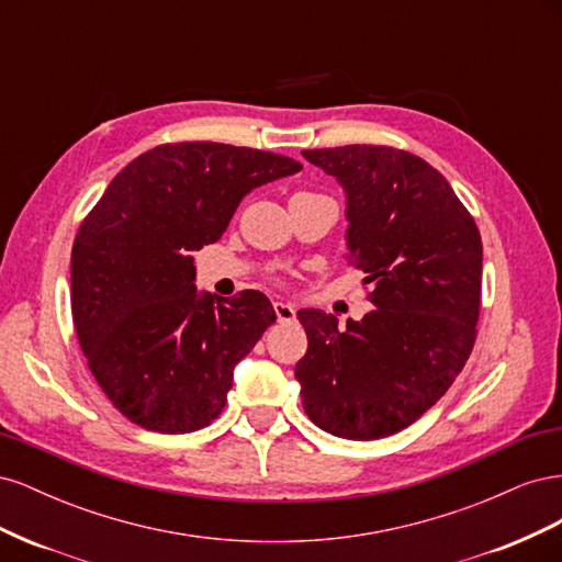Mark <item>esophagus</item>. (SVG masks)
Returning a JSON list of instances; mask_svg holds the SVG:
<instances>
[{
	"instance_id": "34e87169",
	"label": "esophagus",
	"mask_w": 562,
	"mask_h": 562,
	"mask_svg": "<svg viewBox=\"0 0 562 562\" xmlns=\"http://www.w3.org/2000/svg\"><path fill=\"white\" fill-rule=\"evenodd\" d=\"M274 314H277L279 323L295 321V310L291 307V304H285V302H274Z\"/></svg>"
}]
</instances>
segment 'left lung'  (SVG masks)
<instances>
[{
	"instance_id": "8db88e82",
	"label": "left lung",
	"mask_w": 562,
	"mask_h": 562,
	"mask_svg": "<svg viewBox=\"0 0 562 562\" xmlns=\"http://www.w3.org/2000/svg\"><path fill=\"white\" fill-rule=\"evenodd\" d=\"M347 192L349 265L372 283L361 321L300 310L310 347L295 366L304 413L339 438L411 427L446 394L475 342L483 244L450 182L384 145L304 149Z\"/></svg>"
}]
</instances>
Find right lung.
Listing matches in <instances>:
<instances>
[{"label":"right lung","instance_id":"1","mask_svg":"<svg viewBox=\"0 0 562 562\" xmlns=\"http://www.w3.org/2000/svg\"><path fill=\"white\" fill-rule=\"evenodd\" d=\"M302 168L274 151L168 143L133 159L72 246V318L119 413L190 434L223 413L234 366L277 321L260 291L199 293L192 252L217 241L241 199Z\"/></svg>","mask_w":562,"mask_h":562}]
</instances>
